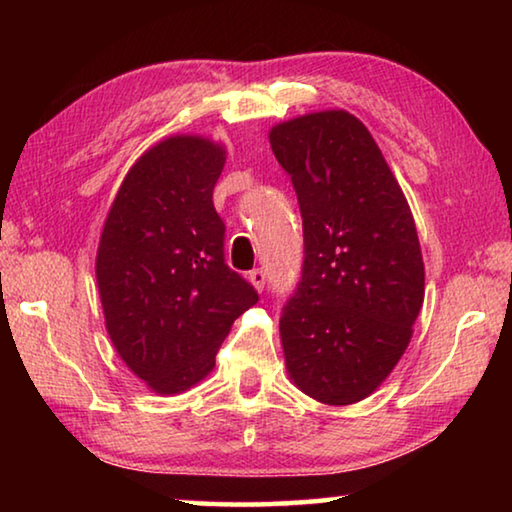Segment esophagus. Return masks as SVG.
Segmentation results:
<instances>
[{"mask_svg":"<svg viewBox=\"0 0 512 512\" xmlns=\"http://www.w3.org/2000/svg\"><path fill=\"white\" fill-rule=\"evenodd\" d=\"M248 280L253 282V287H255L257 291H262L264 284H266V273L262 271V268H253V271L248 273Z\"/></svg>","mask_w":512,"mask_h":512,"instance_id":"obj_1","label":"esophagus"}]
</instances>
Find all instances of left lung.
<instances>
[{
	"label": "left lung",
	"instance_id": "1",
	"mask_svg": "<svg viewBox=\"0 0 512 512\" xmlns=\"http://www.w3.org/2000/svg\"><path fill=\"white\" fill-rule=\"evenodd\" d=\"M271 149L291 176L305 237L300 282L280 316L289 375L318 402H359L400 361L424 300L409 203L350 112L275 126Z\"/></svg>",
	"mask_w": 512,
	"mask_h": 512
}]
</instances>
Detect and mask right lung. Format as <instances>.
Here are the masks:
<instances>
[{
	"mask_svg": "<svg viewBox=\"0 0 512 512\" xmlns=\"http://www.w3.org/2000/svg\"><path fill=\"white\" fill-rule=\"evenodd\" d=\"M223 149L169 137L121 183L103 225L97 282L119 357L155 393H183L214 368L235 318L259 300L225 264L212 192Z\"/></svg>",
	"mask_w": 512,
	"mask_h": 512,
	"instance_id": "right-lung-1",
	"label": "right lung"
}]
</instances>
